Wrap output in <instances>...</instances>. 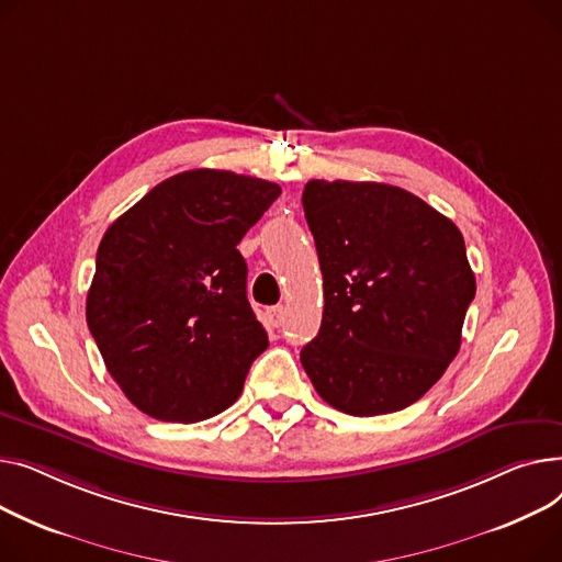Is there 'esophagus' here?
Segmentation results:
<instances>
[{
  "mask_svg": "<svg viewBox=\"0 0 562 562\" xmlns=\"http://www.w3.org/2000/svg\"><path fill=\"white\" fill-rule=\"evenodd\" d=\"M283 319H285V308H283V306H274V308L268 311V322H270L272 326H281Z\"/></svg>",
  "mask_w": 562,
  "mask_h": 562,
  "instance_id": "esophagus-1",
  "label": "esophagus"
}]
</instances>
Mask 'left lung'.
<instances>
[{
  "mask_svg": "<svg viewBox=\"0 0 562 562\" xmlns=\"http://www.w3.org/2000/svg\"><path fill=\"white\" fill-rule=\"evenodd\" d=\"M324 311L302 366L319 397L372 417L415 404L460 349L476 294L458 226L413 192L374 181L306 183Z\"/></svg>",
  "mask_w": 562,
  "mask_h": 562,
  "instance_id": "obj_1",
  "label": "left lung"
}]
</instances>
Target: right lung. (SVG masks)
I'll list each match as a JSON object with an SVG mask.
<instances>
[{
	"label": "right lung",
	"mask_w": 562,
	"mask_h": 562,
	"mask_svg": "<svg viewBox=\"0 0 562 562\" xmlns=\"http://www.w3.org/2000/svg\"><path fill=\"white\" fill-rule=\"evenodd\" d=\"M279 194L256 177L190 170L109 226L86 319L109 374L145 415L192 424L240 397L270 342L236 247Z\"/></svg>",
	"instance_id": "obj_1"
}]
</instances>
